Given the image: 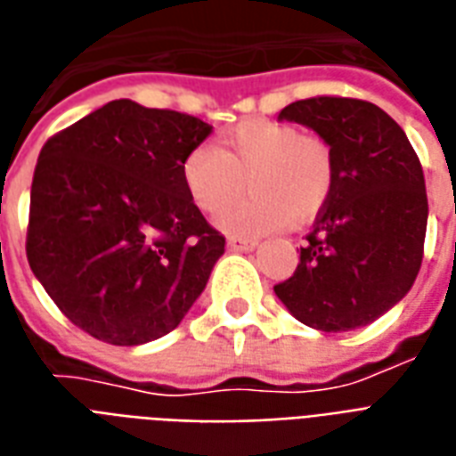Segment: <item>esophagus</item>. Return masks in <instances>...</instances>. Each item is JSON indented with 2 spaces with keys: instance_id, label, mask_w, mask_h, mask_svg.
<instances>
[{
  "instance_id": "1",
  "label": "esophagus",
  "mask_w": 456,
  "mask_h": 456,
  "mask_svg": "<svg viewBox=\"0 0 456 456\" xmlns=\"http://www.w3.org/2000/svg\"><path fill=\"white\" fill-rule=\"evenodd\" d=\"M228 248L238 252H248L257 248V240H248V238H228Z\"/></svg>"
}]
</instances>
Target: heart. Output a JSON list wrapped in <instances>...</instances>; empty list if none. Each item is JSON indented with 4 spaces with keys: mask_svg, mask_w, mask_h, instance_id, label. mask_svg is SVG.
I'll return each instance as SVG.
<instances>
[{
    "mask_svg": "<svg viewBox=\"0 0 456 456\" xmlns=\"http://www.w3.org/2000/svg\"><path fill=\"white\" fill-rule=\"evenodd\" d=\"M248 179L252 197L224 208ZM182 182L189 199L204 214L218 216L231 235L257 238L305 224L333 187V155L318 135H305L284 121L250 118L225 131L218 148L199 145L182 159Z\"/></svg>",
    "mask_w": 456,
    "mask_h": 456,
    "instance_id": "1",
    "label": "heart"
}]
</instances>
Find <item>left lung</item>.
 I'll use <instances>...</instances> for the list:
<instances>
[{
  "label": "left lung",
  "instance_id": "8db88e82",
  "mask_svg": "<svg viewBox=\"0 0 456 456\" xmlns=\"http://www.w3.org/2000/svg\"><path fill=\"white\" fill-rule=\"evenodd\" d=\"M279 121L314 128L333 155V187L297 272L274 287L289 314L323 333L369 325L411 291L423 262L428 194L403 128L377 104L314 96Z\"/></svg>",
  "mask_w": 456,
  "mask_h": 456
}]
</instances>
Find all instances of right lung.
<instances>
[{"instance_id":"obj_1","label":"right lung","mask_w":456,"mask_h":456,"mask_svg":"<svg viewBox=\"0 0 456 456\" xmlns=\"http://www.w3.org/2000/svg\"><path fill=\"white\" fill-rule=\"evenodd\" d=\"M211 126L116 99L43 145L26 257L72 323L109 345L172 333L201 297L225 238L182 182Z\"/></svg>"}]
</instances>
